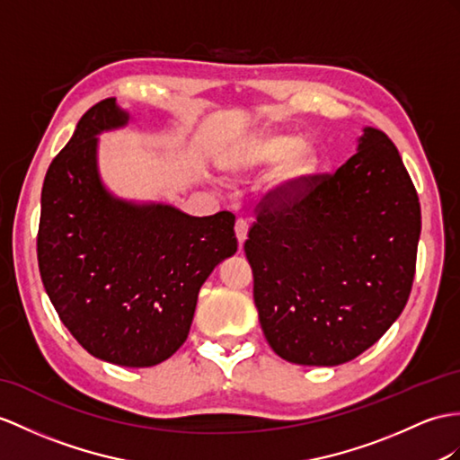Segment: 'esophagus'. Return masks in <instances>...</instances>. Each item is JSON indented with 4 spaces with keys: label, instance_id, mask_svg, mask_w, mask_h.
I'll return each instance as SVG.
<instances>
[{
    "label": "esophagus",
    "instance_id": "34e87169",
    "mask_svg": "<svg viewBox=\"0 0 460 460\" xmlns=\"http://www.w3.org/2000/svg\"><path fill=\"white\" fill-rule=\"evenodd\" d=\"M234 230H236L238 243L242 245V243L245 242V236H248V220L238 218V220H236V224H234Z\"/></svg>",
    "mask_w": 460,
    "mask_h": 460
}]
</instances>
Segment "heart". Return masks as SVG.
I'll use <instances>...</instances> for the list:
<instances>
[{"mask_svg": "<svg viewBox=\"0 0 460 460\" xmlns=\"http://www.w3.org/2000/svg\"><path fill=\"white\" fill-rule=\"evenodd\" d=\"M281 155L284 158L275 167L271 185L277 193H290L316 165V152L305 140H293L285 134H267L250 146L245 167L257 170L279 160Z\"/></svg>", "mask_w": 460, "mask_h": 460, "instance_id": "1", "label": "heart"}]
</instances>
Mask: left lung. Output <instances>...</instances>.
<instances>
[{
    "label": "left lung",
    "mask_w": 460,
    "mask_h": 460,
    "mask_svg": "<svg viewBox=\"0 0 460 460\" xmlns=\"http://www.w3.org/2000/svg\"><path fill=\"white\" fill-rule=\"evenodd\" d=\"M420 232L418 191L383 130L365 128L340 170L269 189L243 243L267 343L310 367L361 355L406 306Z\"/></svg>",
    "instance_id": "left-lung-1"
}]
</instances>
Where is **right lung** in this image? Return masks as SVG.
Masks as SVG:
<instances>
[{
    "mask_svg": "<svg viewBox=\"0 0 460 460\" xmlns=\"http://www.w3.org/2000/svg\"><path fill=\"white\" fill-rule=\"evenodd\" d=\"M127 119L113 97L99 101L49 165L37 257L52 306L87 353L152 367L183 345L200 285L238 250L236 218L111 197L97 177L95 134Z\"/></svg>",
    "mask_w": 460,
    "mask_h": 460,
    "instance_id": "right-lung-1",
    "label": "right lung"
}]
</instances>
